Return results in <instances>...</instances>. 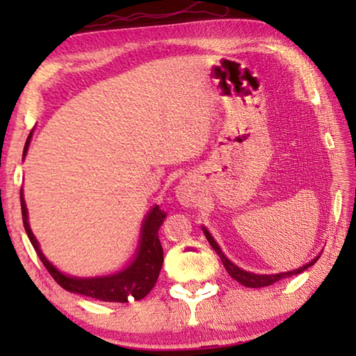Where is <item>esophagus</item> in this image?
I'll return each instance as SVG.
<instances>
[{
    "label": "esophagus",
    "instance_id": "obj_1",
    "mask_svg": "<svg viewBox=\"0 0 356 356\" xmlns=\"http://www.w3.org/2000/svg\"><path fill=\"white\" fill-rule=\"evenodd\" d=\"M177 199H178V202L184 207H193V206H196V202H197L196 191H194V188L189 183L179 184L177 189Z\"/></svg>",
    "mask_w": 356,
    "mask_h": 356
}]
</instances>
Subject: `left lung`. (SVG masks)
Here are the masks:
<instances>
[{
	"instance_id": "8db88e82",
	"label": "left lung",
	"mask_w": 356,
	"mask_h": 356,
	"mask_svg": "<svg viewBox=\"0 0 356 356\" xmlns=\"http://www.w3.org/2000/svg\"><path fill=\"white\" fill-rule=\"evenodd\" d=\"M202 232H204V235H206L207 241L211 243V246L213 248V250H216V252L218 254V257H220V259H222L223 266H225V269H227L228 274H230V275L233 277V279H235L236 282H240L241 285L250 286V289H261V286H269V285H272V284H275V282H279L280 279H286V277H291V275L301 274V272L306 270V269H308V267L313 266L314 262L318 261V257H319V256H318V257H314V259L311 261V262H308V264H306V266L300 267V269L290 270V272H282V274H269V275L252 274V272H248V270H243V269H240V267L233 264V262H232L230 259H228V257H227L225 254H223L222 250H220V246L217 245V241L213 240L211 233L207 232V228H204V227H202Z\"/></svg>"
}]
</instances>
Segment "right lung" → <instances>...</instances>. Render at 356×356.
Instances as JSON below:
<instances>
[{"label":"right lung","mask_w":356,"mask_h":356,"mask_svg":"<svg viewBox=\"0 0 356 356\" xmlns=\"http://www.w3.org/2000/svg\"><path fill=\"white\" fill-rule=\"evenodd\" d=\"M32 133L29 134L26 147H24V157H26L29 144H31ZM21 209H22V222L26 228L29 240H31L33 250L37 251L38 257L50 272V275L56 280L58 285L72 293H79L90 298L100 301H115V303H126L131 300H140L154 289L155 282L159 279L160 269L163 264V250L159 240V228L163 223V218L167 213L160 211L159 206L150 209V212L145 216V220L140 228V241L138 252L133 262L121 272H116L113 275L106 277H94V279H77L61 274L50 261L43 256L38 246V241L33 236V233L29 227L27 220V207L24 201L22 189H21Z\"/></svg>","instance_id":"obj_1"}]
</instances>
